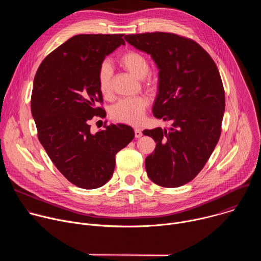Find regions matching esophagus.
<instances>
[{
    "instance_id": "34e87169",
    "label": "esophagus",
    "mask_w": 261,
    "mask_h": 261,
    "mask_svg": "<svg viewBox=\"0 0 261 261\" xmlns=\"http://www.w3.org/2000/svg\"><path fill=\"white\" fill-rule=\"evenodd\" d=\"M134 134H135V137H136V138H139V137L142 136V132H141V130L138 129V128L134 129Z\"/></svg>"
}]
</instances>
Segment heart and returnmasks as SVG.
Listing matches in <instances>:
<instances>
[{
  "instance_id": "1",
  "label": "heart",
  "mask_w": 261,
  "mask_h": 261,
  "mask_svg": "<svg viewBox=\"0 0 261 261\" xmlns=\"http://www.w3.org/2000/svg\"><path fill=\"white\" fill-rule=\"evenodd\" d=\"M119 62L127 71L140 80L144 79L150 72V63L144 55L136 50L125 53ZM111 79H113V70L108 63L104 62L99 67L97 83L100 93L105 98H109L113 94ZM144 87L147 90L154 91L157 88V81L153 77L147 79L144 81ZM147 105L148 101L144 96L124 98L111 107L110 116L117 122L135 126L142 122Z\"/></svg>"
}]
</instances>
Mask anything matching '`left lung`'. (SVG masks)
<instances>
[{
	"instance_id": "obj_1",
	"label": "left lung",
	"mask_w": 261,
	"mask_h": 261,
	"mask_svg": "<svg viewBox=\"0 0 261 261\" xmlns=\"http://www.w3.org/2000/svg\"><path fill=\"white\" fill-rule=\"evenodd\" d=\"M135 48L151 55L159 69L155 118L171 128L144 130L156 142L145 158L152 181L175 188L192 180L211 157L221 135L225 93L211 56L194 40L173 33L126 35Z\"/></svg>"
}]
</instances>
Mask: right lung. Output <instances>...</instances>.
Returning a JSON list of instances; mask_svg holds the SVG:
<instances>
[{
    "label": "right lung",
    "mask_w": 261,
    "mask_h": 261,
    "mask_svg": "<svg viewBox=\"0 0 261 261\" xmlns=\"http://www.w3.org/2000/svg\"><path fill=\"white\" fill-rule=\"evenodd\" d=\"M124 34H81L51 51L34 79L32 116L38 138L59 171L73 185L96 189L114 173L116 155L133 138L124 124L91 133L90 121L105 118L98 70Z\"/></svg>",
    "instance_id": "1"
}]
</instances>
